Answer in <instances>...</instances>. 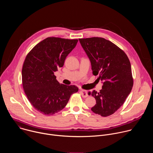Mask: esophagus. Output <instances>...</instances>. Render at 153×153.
Returning <instances> with one entry per match:
<instances>
[{"mask_svg":"<svg viewBox=\"0 0 153 153\" xmlns=\"http://www.w3.org/2000/svg\"><path fill=\"white\" fill-rule=\"evenodd\" d=\"M80 93H81V94H82L83 97H88V91H87L86 90L81 89L80 90Z\"/></svg>","mask_w":153,"mask_h":153,"instance_id":"esophagus-1","label":"esophagus"}]
</instances>
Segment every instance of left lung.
Returning a JSON list of instances; mask_svg holds the SVG:
<instances>
[{
	"instance_id": "8db88e82",
	"label": "left lung",
	"mask_w": 153,
	"mask_h": 153,
	"mask_svg": "<svg viewBox=\"0 0 153 153\" xmlns=\"http://www.w3.org/2000/svg\"><path fill=\"white\" fill-rule=\"evenodd\" d=\"M89 57L93 74L103 80L102 89L89 92L96 100L91 110L102 117L114 114L124 103L133 86L129 60L125 52L102 37L79 39Z\"/></svg>"
}]
</instances>
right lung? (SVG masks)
<instances>
[{
	"label": "right lung",
	"instance_id": "right-lung-1",
	"mask_svg": "<svg viewBox=\"0 0 153 153\" xmlns=\"http://www.w3.org/2000/svg\"><path fill=\"white\" fill-rule=\"evenodd\" d=\"M77 39L50 37L43 40L28 53L22 77L25 93L33 106L40 113L51 116L65 108L79 88L59 83L54 72L75 48Z\"/></svg>",
	"mask_w": 153,
	"mask_h": 153
}]
</instances>
